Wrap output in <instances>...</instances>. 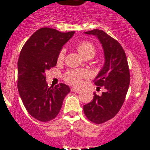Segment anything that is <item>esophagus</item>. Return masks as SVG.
Listing matches in <instances>:
<instances>
[{"instance_id":"obj_1","label":"esophagus","mask_w":150,"mask_h":150,"mask_svg":"<svg viewBox=\"0 0 150 150\" xmlns=\"http://www.w3.org/2000/svg\"><path fill=\"white\" fill-rule=\"evenodd\" d=\"M71 92H79L80 89H79V88H75V87H72V88L71 89Z\"/></svg>"}]
</instances>
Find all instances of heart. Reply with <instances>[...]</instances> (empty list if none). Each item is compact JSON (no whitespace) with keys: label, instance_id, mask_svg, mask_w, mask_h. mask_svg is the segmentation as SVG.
I'll return each mask as SVG.
<instances>
[{"label":"heart","instance_id":"1","mask_svg":"<svg viewBox=\"0 0 150 150\" xmlns=\"http://www.w3.org/2000/svg\"><path fill=\"white\" fill-rule=\"evenodd\" d=\"M78 52L82 55L85 59H90L93 57L96 54V47L95 46L90 42L83 41L77 45ZM64 57V50H61L57 57V61H61ZM86 71L82 70H76V69H71L68 70L64 74V80L71 85L78 86L82 82V80L86 78Z\"/></svg>","mask_w":150,"mask_h":150}]
</instances>
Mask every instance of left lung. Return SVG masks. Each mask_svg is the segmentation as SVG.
Instances as JSON below:
<instances>
[{
	"instance_id": "1",
	"label": "left lung",
	"mask_w": 150,
	"mask_h": 150,
	"mask_svg": "<svg viewBox=\"0 0 150 150\" xmlns=\"http://www.w3.org/2000/svg\"><path fill=\"white\" fill-rule=\"evenodd\" d=\"M86 33L97 36L103 47L104 66L93 82L106 92L100 96L95 92L93 99L84 105L83 110L93 123L102 124L113 118L122 107L130 84V71L125 52L118 41L96 29Z\"/></svg>"
}]
</instances>
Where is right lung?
Instances as JSON below:
<instances>
[{
  "label": "right lung",
  "instance_id": "1",
  "mask_svg": "<svg viewBox=\"0 0 150 150\" xmlns=\"http://www.w3.org/2000/svg\"><path fill=\"white\" fill-rule=\"evenodd\" d=\"M74 33L41 28L29 37L20 52L18 90L29 114L42 122L56 117L70 92L69 86L64 83L49 88L45 72L56 66L60 50Z\"/></svg>",
  "mask_w": 150,
  "mask_h": 150
}]
</instances>
